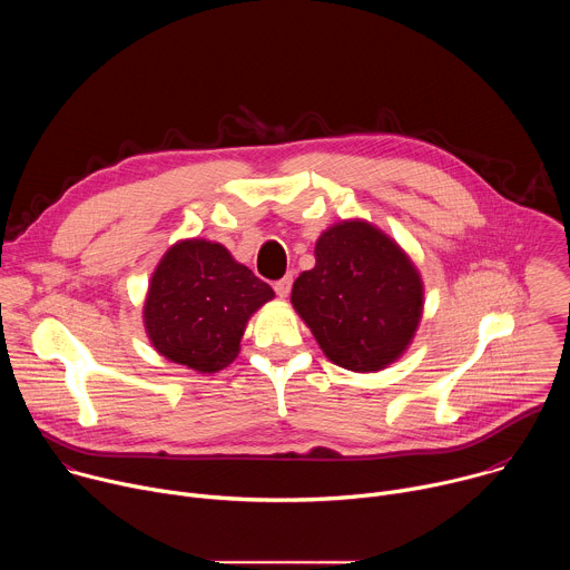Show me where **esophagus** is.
Instances as JSON below:
<instances>
[{"mask_svg": "<svg viewBox=\"0 0 570 570\" xmlns=\"http://www.w3.org/2000/svg\"><path fill=\"white\" fill-rule=\"evenodd\" d=\"M291 286H293V277H291V275H286V277H282L279 282H275V293L284 299V297H288Z\"/></svg>", "mask_w": 570, "mask_h": 570, "instance_id": "34e87169", "label": "esophagus"}]
</instances>
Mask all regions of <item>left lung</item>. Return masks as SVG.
Masks as SVG:
<instances>
[{"label":"left lung","instance_id":"8db88e82","mask_svg":"<svg viewBox=\"0 0 570 570\" xmlns=\"http://www.w3.org/2000/svg\"><path fill=\"white\" fill-rule=\"evenodd\" d=\"M291 304L324 356L365 374L387 367L413 343L424 284L396 240L354 218L320 234L315 266L295 279Z\"/></svg>","mask_w":570,"mask_h":570}]
</instances>
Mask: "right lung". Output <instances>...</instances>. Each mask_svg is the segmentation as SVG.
I'll list each match as a JSON object with an SVG mask.
<instances>
[{
  "mask_svg": "<svg viewBox=\"0 0 570 570\" xmlns=\"http://www.w3.org/2000/svg\"><path fill=\"white\" fill-rule=\"evenodd\" d=\"M273 297V288L220 243L185 238L150 277L144 327L161 356L214 374L238 356L250 315Z\"/></svg>",
  "mask_w": 570,
  "mask_h": 570,
  "instance_id": "right-lung-1",
  "label": "right lung"
}]
</instances>
